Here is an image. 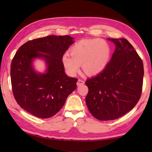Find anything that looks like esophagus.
<instances>
[{
  "mask_svg": "<svg viewBox=\"0 0 152 152\" xmlns=\"http://www.w3.org/2000/svg\"><path fill=\"white\" fill-rule=\"evenodd\" d=\"M84 83H85V82L83 81V80H81V79H79L78 80V82H77V85H78V86H82V85L84 84Z\"/></svg>",
  "mask_w": 152,
  "mask_h": 152,
  "instance_id": "esophagus-1",
  "label": "esophagus"
}]
</instances>
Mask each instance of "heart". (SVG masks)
Masks as SVG:
<instances>
[{
  "instance_id": "b5f03b06",
  "label": "heart",
  "mask_w": 152,
  "mask_h": 152,
  "mask_svg": "<svg viewBox=\"0 0 152 152\" xmlns=\"http://www.w3.org/2000/svg\"><path fill=\"white\" fill-rule=\"evenodd\" d=\"M70 54L63 56V63L69 74L74 76L82 65L84 72L94 75L106 67L110 57L109 45L101 39L82 40L70 48Z\"/></svg>"
}]
</instances>
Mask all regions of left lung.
<instances>
[{"label":"left lung","instance_id":"obj_1","mask_svg":"<svg viewBox=\"0 0 152 152\" xmlns=\"http://www.w3.org/2000/svg\"><path fill=\"white\" fill-rule=\"evenodd\" d=\"M108 40L115 45L110 61L86 82L87 106L101 121L118 119L131 110L139 101L143 85V63L133 46L125 38Z\"/></svg>","mask_w":152,"mask_h":152}]
</instances>
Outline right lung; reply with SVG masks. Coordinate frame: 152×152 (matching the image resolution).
Instances as JSON below:
<instances>
[{"label": "right lung", "mask_w": 152, "mask_h": 152, "mask_svg": "<svg viewBox=\"0 0 152 152\" xmlns=\"http://www.w3.org/2000/svg\"><path fill=\"white\" fill-rule=\"evenodd\" d=\"M72 40L69 35H51L27 42L15 53L10 67L13 95L31 114L43 119L52 117L76 89L78 79L66 76L62 61ZM37 57L46 60V73L38 74L33 70L31 64Z\"/></svg>", "instance_id": "obj_1"}]
</instances>
